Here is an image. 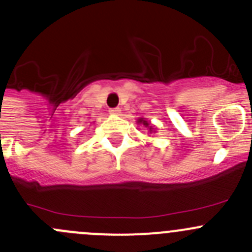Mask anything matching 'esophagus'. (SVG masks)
<instances>
[{"instance_id": "obj_1", "label": "esophagus", "mask_w": 252, "mask_h": 252, "mask_svg": "<svg viewBox=\"0 0 252 252\" xmlns=\"http://www.w3.org/2000/svg\"><path fill=\"white\" fill-rule=\"evenodd\" d=\"M110 113L112 114V116H118V114H121V110H119L118 107H116V108H111V110H110Z\"/></svg>"}]
</instances>
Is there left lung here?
<instances>
[{
  "label": "left lung",
  "instance_id": "left-lung-1",
  "mask_svg": "<svg viewBox=\"0 0 252 252\" xmlns=\"http://www.w3.org/2000/svg\"><path fill=\"white\" fill-rule=\"evenodd\" d=\"M138 123H141L142 126H146V128H149V129H150V131H152V128H151V126H150V124H149V122H147V121H145L144 118H140V119H139V121H138Z\"/></svg>",
  "mask_w": 252,
  "mask_h": 252
}]
</instances>
